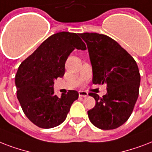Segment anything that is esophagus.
Wrapping results in <instances>:
<instances>
[{
	"instance_id": "1",
	"label": "esophagus",
	"mask_w": 152,
	"mask_h": 152,
	"mask_svg": "<svg viewBox=\"0 0 152 152\" xmlns=\"http://www.w3.org/2000/svg\"><path fill=\"white\" fill-rule=\"evenodd\" d=\"M78 94H79V97H86L88 96V93L86 92V91H82V90H80V91H78Z\"/></svg>"
}]
</instances>
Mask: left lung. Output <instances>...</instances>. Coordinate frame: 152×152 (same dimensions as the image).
Wrapping results in <instances>:
<instances>
[{
    "mask_svg": "<svg viewBox=\"0 0 152 152\" xmlns=\"http://www.w3.org/2000/svg\"><path fill=\"white\" fill-rule=\"evenodd\" d=\"M86 42L93 69V83H106L102 97L94 93L96 104L88 111L90 122L103 130L124 124L133 111L139 96L140 75L136 61L117 42L105 35L79 34Z\"/></svg>",
    "mask_w": 152,
    "mask_h": 152,
    "instance_id": "1",
    "label": "left lung"
}]
</instances>
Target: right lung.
I'll list each match as a JSON object with an SVG mask.
<instances>
[{
    "instance_id": "obj_1",
    "label": "right lung",
    "mask_w": 152,
    "mask_h": 152,
    "mask_svg": "<svg viewBox=\"0 0 152 152\" xmlns=\"http://www.w3.org/2000/svg\"><path fill=\"white\" fill-rule=\"evenodd\" d=\"M75 49L86 50L79 34L58 32L48 37L16 72V94L23 113L36 126L51 129L65 121L70 106L78 98L76 90L61 97L54 94V81L63 77L65 63Z\"/></svg>"
}]
</instances>
